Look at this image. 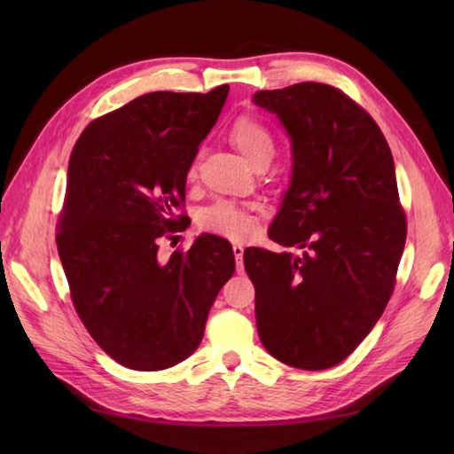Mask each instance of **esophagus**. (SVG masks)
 <instances>
[{
    "label": "esophagus",
    "mask_w": 454,
    "mask_h": 454,
    "mask_svg": "<svg viewBox=\"0 0 454 454\" xmlns=\"http://www.w3.org/2000/svg\"><path fill=\"white\" fill-rule=\"evenodd\" d=\"M232 252H234V257H236V262H238V267L242 269V259H244V246H242V244H234V246H232Z\"/></svg>",
    "instance_id": "1"
}]
</instances>
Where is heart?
Wrapping results in <instances>:
<instances>
[{"label": "heart", "instance_id": "b5f03b06", "mask_svg": "<svg viewBox=\"0 0 454 454\" xmlns=\"http://www.w3.org/2000/svg\"><path fill=\"white\" fill-rule=\"evenodd\" d=\"M230 140L252 166L262 160L273 158L275 142L271 132L255 119H238L230 130ZM259 210L262 208L255 202L239 205V202L232 200H218L200 212L199 222L208 232L239 239L254 232L255 215Z\"/></svg>", "mask_w": 454, "mask_h": 454}]
</instances>
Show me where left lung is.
Segmentation results:
<instances>
[{
    "label": "left lung",
    "instance_id": "8db88e82",
    "mask_svg": "<svg viewBox=\"0 0 454 454\" xmlns=\"http://www.w3.org/2000/svg\"><path fill=\"white\" fill-rule=\"evenodd\" d=\"M293 150L291 183L269 238L302 255L247 247L257 333L285 364L324 371L379 322L406 244L387 138L371 114L325 83L257 91Z\"/></svg>",
    "mask_w": 454,
    "mask_h": 454
}]
</instances>
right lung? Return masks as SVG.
<instances>
[{"mask_svg":"<svg viewBox=\"0 0 454 454\" xmlns=\"http://www.w3.org/2000/svg\"><path fill=\"white\" fill-rule=\"evenodd\" d=\"M228 90L146 93L88 124L72 150L58 254L83 325L129 369H169L195 353L234 275L220 236L200 234L169 262L158 254L161 238L185 228L176 208Z\"/></svg>","mask_w":454,"mask_h":454,"instance_id":"right-lung-1","label":"right lung"}]
</instances>
